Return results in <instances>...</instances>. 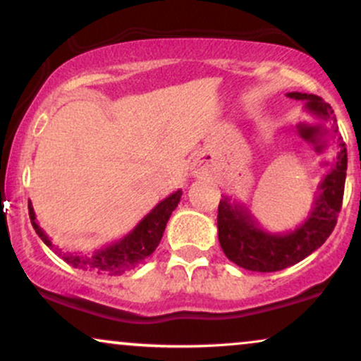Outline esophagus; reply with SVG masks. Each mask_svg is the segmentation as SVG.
<instances>
[{"label": "esophagus", "instance_id": "esophagus-1", "mask_svg": "<svg viewBox=\"0 0 361 361\" xmlns=\"http://www.w3.org/2000/svg\"><path fill=\"white\" fill-rule=\"evenodd\" d=\"M192 173H193L195 176L202 175V173H204V164H202L200 161H195V163H193V166H192Z\"/></svg>", "mask_w": 361, "mask_h": 361}]
</instances>
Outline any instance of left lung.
<instances>
[{
    "instance_id": "8db88e82",
    "label": "left lung",
    "mask_w": 361,
    "mask_h": 361,
    "mask_svg": "<svg viewBox=\"0 0 361 361\" xmlns=\"http://www.w3.org/2000/svg\"><path fill=\"white\" fill-rule=\"evenodd\" d=\"M287 97L304 102V110L321 122H329L336 134V117L329 103L316 94L299 91L287 93ZM338 142L336 154L317 186L312 210L293 231L281 234L268 233L259 226L246 205L233 202L229 197H222L219 204L217 229L219 243L227 258L244 270L280 271L307 258L310 252L326 243L336 226L345 192L348 157L345 142Z\"/></svg>"
}]
</instances>
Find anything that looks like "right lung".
<instances>
[{"instance_id": "add662e5", "label": "right lung", "mask_w": 361, "mask_h": 361, "mask_svg": "<svg viewBox=\"0 0 361 361\" xmlns=\"http://www.w3.org/2000/svg\"><path fill=\"white\" fill-rule=\"evenodd\" d=\"M180 198L181 190H176L175 193L161 200L127 235H123L118 241L106 244V246L100 247V250L94 252H90V255H85V252H66L61 247L54 246L51 238L44 233L42 227L37 222L32 204H28V215H30L35 233L39 234V238L42 239L45 246L51 247L66 263L78 268V270L93 273V275L117 276L130 270V268H135L140 261H144L156 251L173 210L180 204Z\"/></svg>"}]
</instances>
